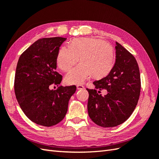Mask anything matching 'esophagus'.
Returning a JSON list of instances; mask_svg holds the SVG:
<instances>
[{
    "label": "esophagus",
    "mask_w": 159,
    "mask_h": 159,
    "mask_svg": "<svg viewBox=\"0 0 159 159\" xmlns=\"http://www.w3.org/2000/svg\"><path fill=\"white\" fill-rule=\"evenodd\" d=\"M76 88H77V89H79V90L83 89H85V87H84L82 85H76Z\"/></svg>",
    "instance_id": "esophagus-1"
}]
</instances>
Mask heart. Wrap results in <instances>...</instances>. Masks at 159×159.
Segmentation results:
<instances>
[{
  "mask_svg": "<svg viewBox=\"0 0 159 159\" xmlns=\"http://www.w3.org/2000/svg\"><path fill=\"white\" fill-rule=\"evenodd\" d=\"M81 63L66 74L68 84H80L91 76L98 79L109 73L113 66V47L102 40L79 38L72 40L70 47L62 46L57 57V65L63 71H68L79 61Z\"/></svg>",
  "mask_w": 159,
  "mask_h": 159,
  "instance_id": "heart-1",
  "label": "heart"
}]
</instances>
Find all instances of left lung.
Masks as SVG:
<instances>
[{
  "instance_id": "obj_1",
  "label": "left lung",
  "mask_w": 159,
  "mask_h": 159,
  "mask_svg": "<svg viewBox=\"0 0 159 159\" xmlns=\"http://www.w3.org/2000/svg\"><path fill=\"white\" fill-rule=\"evenodd\" d=\"M116 50V63L109 74L93 83L96 89H107V93L102 96L96 89H87L89 116L94 123L104 128L117 126L126 121L140 95V73L135 58L117 42Z\"/></svg>"
}]
</instances>
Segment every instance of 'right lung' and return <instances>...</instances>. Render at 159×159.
<instances>
[{
	"mask_svg": "<svg viewBox=\"0 0 159 159\" xmlns=\"http://www.w3.org/2000/svg\"><path fill=\"white\" fill-rule=\"evenodd\" d=\"M66 38L38 39L24 52L17 64L14 90L21 109L30 120L43 126L59 123L67 111L69 100L76 87L59 86L62 76L56 72L59 47Z\"/></svg>",
	"mask_w": 159,
	"mask_h": 159,
	"instance_id": "obj_1",
	"label": "right lung"
}]
</instances>
